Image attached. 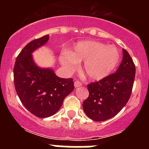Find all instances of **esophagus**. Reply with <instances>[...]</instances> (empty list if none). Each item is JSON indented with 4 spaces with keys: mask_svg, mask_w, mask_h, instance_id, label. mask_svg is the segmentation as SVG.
Returning <instances> with one entry per match:
<instances>
[{
    "mask_svg": "<svg viewBox=\"0 0 149 149\" xmlns=\"http://www.w3.org/2000/svg\"><path fill=\"white\" fill-rule=\"evenodd\" d=\"M74 87L77 88L79 87V86H82V84L78 81H74Z\"/></svg>",
    "mask_w": 149,
    "mask_h": 149,
    "instance_id": "esophagus-1",
    "label": "esophagus"
}]
</instances>
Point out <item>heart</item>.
Instances as JSON below:
<instances>
[{"label": "heart", "instance_id": "1", "mask_svg": "<svg viewBox=\"0 0 149 149\" xmlns=\"http://www.w3.org/2000/svg\"><path fill=\"white\" fill-rule=\"evenodd\" d=\"M62 65L68 72L84 62L83 73L91 81H100L110 75L120 61L119 51L113 45H105L95 40L81 41L70 51H63L60 57Z\"/></svg>", "mask_w": 149, "mask_h": 149}]
</instances>
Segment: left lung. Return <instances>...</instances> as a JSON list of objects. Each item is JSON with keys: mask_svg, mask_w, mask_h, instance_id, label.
Wrapping results in <instances>:
<instances>
[{"mask_svg": "<svg viewBox=\"0 0 149 149\" xmlns=\"http://www.w3.org/2000/svg\"><path fill=\"white\" fill-rule=\"evenodd\" d=\"M115 73L87 85L89 97L83 103L89 119L103 122L115 116L127 103L134 85L136 68L127 51Z\"/></svg>", "mask_w": 149, "mask_h": 149, "instance_id": "1", "label": "left lung"}]
</instances>
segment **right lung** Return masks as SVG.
I'll return each instance as SVG.
<instances>
[{
  "label": "right lung",
  "instance_id": "add662e5",
  "mask_svg": "<svg viewBox=\"0 0 149 149\" xmlns=\"http://www.w3.org/2000/svg\"><path fill=\"white\" fill-rule=\"evenodd\" d=\"M48 40L49 35H45L29 42L17 56L13 71L15 90L22 103L39 118L56 113L74 89L72 78L59 77L52 68H41L34 62L32 54Z\"/></svg>",
  "mask_w": 149,
  "mask_h": 149
}]
</instances>
